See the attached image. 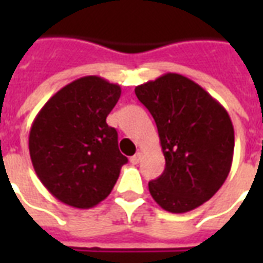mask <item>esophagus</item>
I'll return each instance as SVG.
<instances>
[{"instance_id": "esophagus-1", "label": "esophagus", "mask_w": 263, "mask_h": 263, "mask_svg": "<svg viewBox=\"0 0 263 263\" xmlns=\"http://www.w3.org/2000/svg\"><path fill=\"white\" fill-rule=\"evenodd\" d=\"M129 160H131L132 165H138V163H139V160H141V152H137L134 156H131V159Z\"/></svg>"}]
</instances>
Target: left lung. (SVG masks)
Instances as JSON below:
<instances>
[{"label":"left lung","mask_w":263,"mask_h":263,"mask_svg":"<svg viewBox=\"0 0 263 263\" xmlns=\"http://www.w3.org/2000/svg\"><path fill=\"white\" fill-rule=\"evenodd\" d=\"M154 117L165 156L163 173L149 193L169 213H187L226 182L234 156V126L227 109L203 87L177 73L135 87Z\"/></svg>","instance_id":"left-lung-1"}]
</instances>
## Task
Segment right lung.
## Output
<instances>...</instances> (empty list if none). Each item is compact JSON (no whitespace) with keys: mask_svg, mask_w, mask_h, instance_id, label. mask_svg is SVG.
<instances>
[{"mask_svg":"<svg viewBox=\"0 0 263 263\" xmlns=\"http://www.w3.org/2000/svg\"><path fill=\"white\" fill-rule=\"evenodd\" d=\"M121 87L98 76L71 81L49 98L29 131L32 165L49 193L74 209L107 198L128 159L105 122Z\"/></svg>","mask_w":263,"mask_h":263,"instance_id":"obj_1","label":"right lung"}]
</instances>
